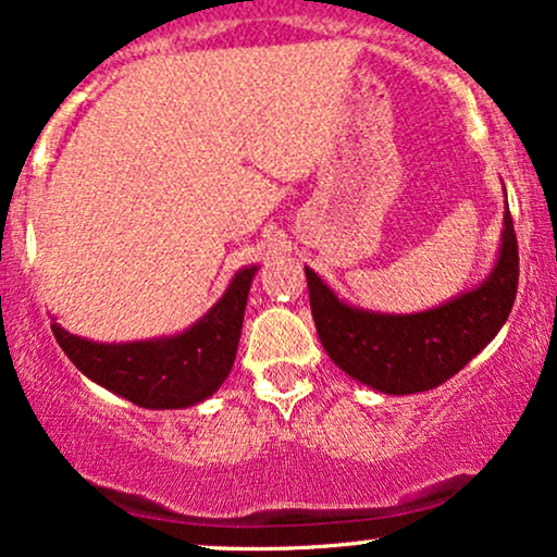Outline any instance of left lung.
Returning a JSON list of instances; mask_svg holds the SVG:
<instances>
[{"mask_svg": "<svg viewBox=\"0 0 557 557\" xmlns=\"http://www.w3.org/2000/svg\"><path fill=\"white\" fill-rule=\"evenodd\" d=\"M319 341L345 374L387 395L424 393L458 374L500 332L519 287V243L508 203L500 257L474 290L419 314H376L343 304L306 267Z\"/></svg>", "mask_w": 557, "mask_h": 557, "instance_id": "left-lung-1", "label": "left lung"}]
</instances>
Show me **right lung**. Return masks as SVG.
<instances>
[{"mask_svg": "<svg viewBox=\"0 0 557 557\" xmlns=\"http://www.w3.org/2000/svg\"><path fill=\"white\" fill-rule=\"evenodd\" d=\"M257 267L233 277L212 309L181 335L138 343H94L52 332L67 359L96 385L123 395L140 408H185L207 400L227 380L238 354L243 311Z\"/></svg>", "mask_w": 557, "mask_h": 557, "instance_id": "add662e5", "label": "right lung"}]
</instances>
